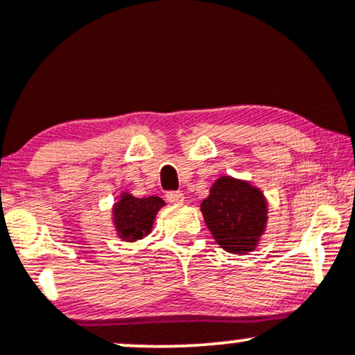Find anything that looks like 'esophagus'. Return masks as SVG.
<instances>
[{
    "label": "esophagus",
    "mask_w": 355,
    "mask_h": 355,
    "mask_svg": "<svg viewBox=\"0 0 355 355\" xmlns=\"http://www.w3.org/2000/svg\"><path fill=\"white\" fill-rule=\"evenodd\" d=\"M166 200H168L170 203H173V205H180V203H183V200H185V197H183L182 191H166Z\"/></svg>",
    "instance_id": "esophagus-1"
}]
</instances>
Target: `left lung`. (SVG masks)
<instances>
[{"mask_svg": "<svg viewBox=\"0 0 355 355\" xmlns=\"http://www.w3.org/2000/svg\"><path fill=\"white\" fill-rule=\"evenodd\" d=\"M202 214L220 247L232 254H247L266 229L267 202L250 183L222 177L202 202Z\"/></svg>", "mask_w": 355, "mask_h": 355, "instance_id": "1", "label": "left lung"}]
</instances>
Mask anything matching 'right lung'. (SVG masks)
Returning a JSON list of instances; mask_svg holds the SVG:
<instances>
[{"label":"right lung","mask_w":355,"mask_h":355,"mask_svg":"<svg viewBox=\"0 0 355 355\" xmlns=\"http://www.w3.org/2000/svg\"><path fill=\"white\" fill-rule=\"evenodd\" d=\"M165 205L160 197L137 198L130 193H121V200L113 209L115 227L120 239L135 242L150 234L157 211Z\"/></svg>","instance_id":"right-lung-1"}]
</instances>
